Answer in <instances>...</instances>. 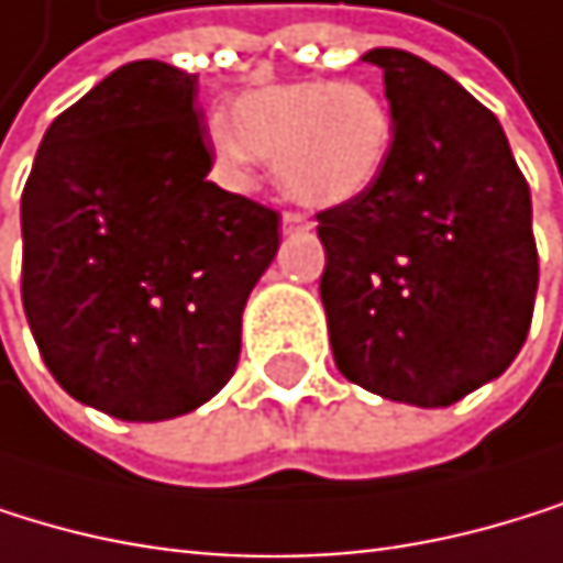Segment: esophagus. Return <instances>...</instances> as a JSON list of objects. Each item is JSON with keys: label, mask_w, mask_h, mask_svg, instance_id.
<instances>
[{"label": "esophagus", "mask_w": 563, "mask_h": 563, "mask_svg": "<svg viewBox=\"0 0 563 563\" xmlns=\"http://www.w3.org/2000/svg\"><path fill=\"white\" fill-rule=\"evenodd\" d=\"M309 227H312V223H309V217H306V213H298V210H285V213H282V231H285V234L309 231Z\"/></svg>", "instance_id": "34e87169"}]
</instances>
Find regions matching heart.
<instances>
[{"label":"heart","mask_w":563,"mask_h":563,"mask_svg":"<svg viewBox=\"0 0 563 563\" xmlns=\"http://www.w3.org/2000/svg\"><path fill=\"white\" fill-rule=\"evenodd\" d=\"M390 135V108L374 87L302 77L241 95L220 132V152L238 176L257 159H275V176L295 200L340 207L377 183Z\"/></svg>","instance_id":"1"}]
</instances>
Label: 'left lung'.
<instances>
[{
    "instance_id": "8db88e82",
    "label": "left lung",
    "mask_w": 563,
    "mask_h": 563,
    "mask_svg": "<svg viewBox=\"0 0 563 563\" xmlns=\"http://www.w3.org/2000/svg\"><path fill=\"white\" fill-rule=\"evenodd\" d=\"M363 60L384 70L394 139L363 197L316 213L329 343L363 390L449 408L530 332V186L496 114L445 70L390 46Z\"/></svg>"
}]
</instances>
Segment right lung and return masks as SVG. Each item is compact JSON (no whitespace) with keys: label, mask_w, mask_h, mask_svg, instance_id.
Wrapping results in <instances>:
<instances>
[{"label":"right lung","mask_w":563,"mask_h":563,"mask_svg":"<svg viewBox=\"0 0 563 563\" xmlns=\"http://www.w3.org/2000/svg\"><path fill=\"white\" fill-rule=\"evenodd\" d=\"M197 74L135 60L46 129L23 189V309L54 380L166 421L234 377L278 213L207 179Z\"/></svg>","instance_id":"obj_1"}]
</instances>
